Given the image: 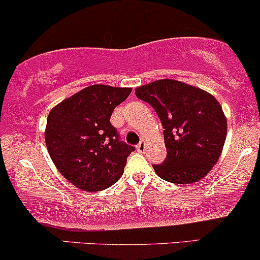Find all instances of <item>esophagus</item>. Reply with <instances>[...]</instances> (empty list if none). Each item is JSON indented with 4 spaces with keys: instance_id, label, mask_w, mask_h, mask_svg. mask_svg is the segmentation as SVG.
<instances>
[{
    "instance_id": "34e87169",
    "label": "esophagus",
    "mask_w": 260,
    "mask_h": 260,
    "mask_svg": "<svg viewBox=\"0 0 260 260\" xmlns=\"http://www.w3.org/2000/svg\"><path fill=\"white\" fill-rule=\"evenodd\" d=\"M145 146H146L145 141H144V140H141V141L139 142V145L136 146V150H138L139 152H144V151H145Z\"/></svg>"
}]
</instances>
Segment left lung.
<instances>
[{"label": "left lung", "mask_w": 260, "mask_h": 260, "mask_svg": "<svg viewBox=\"0 0 260 260\" xmlns=\"http://www.w3.org/2000/svg\"><path fill=\"white\" fill-rule=\"evenodd\" d=\"M136 97L156 110L163 126L167 157L153 165L157 176L176 184L195 183L216 165L224 145L227 120L210 93L176 80L138 87Z\"/></svg>", "instance_id": "1"}]
</instances>
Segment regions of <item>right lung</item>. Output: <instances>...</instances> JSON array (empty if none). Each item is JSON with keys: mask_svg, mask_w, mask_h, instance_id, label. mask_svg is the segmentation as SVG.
I'll return each mask as SVG.
<instances>
[{"mask_svg": "<svg viewBox=\"0 0 260 260\" xmlns=\"http://www.w3.org/2000/svg\"><path fill=\"white\" fill-rule=\"evenodd\" d=\"M130 93L131 88L93 84L49 113V154L60 173L77 188L104 190L124 173L127 156L135 147L120 141L110 116Z\"/></svg>", "mask_w": 260, "mask_h": 260, "instance_id": "1", "label": "right lung"}]
</instances>
